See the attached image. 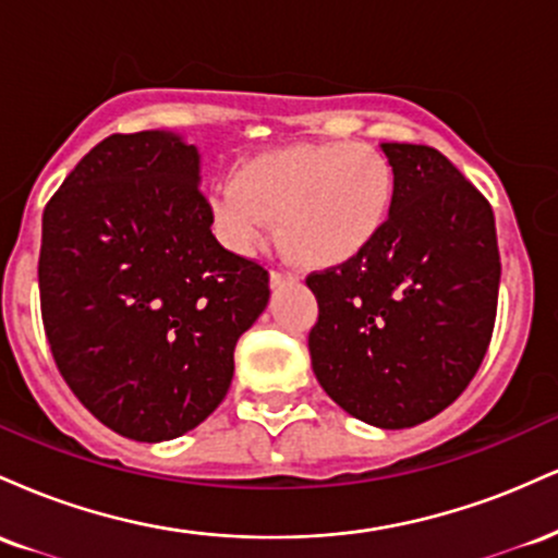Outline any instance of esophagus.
<instances>
[{"label":"esophagus","mask_w":558,"mask_h":558,"mask_svg":"<svg viewBox=\"0 0 558 558\" xmlns=\"http://www.w3.org/2000/svg\"><path fill=\"white\" fill-rule=\"evenodd\" d=\"M293 280H296V275H291V272H286V270H272L270 272V283L275 288L283 286V283H293Z\"/></svg>","instance_id":"34e87169"}]
</instances>
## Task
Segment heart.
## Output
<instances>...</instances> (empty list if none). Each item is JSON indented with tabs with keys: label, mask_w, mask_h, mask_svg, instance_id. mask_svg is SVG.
Returning a JSON list of instances; mask_svg holds the SVG:
<instances>
[{
	"label": "heart",
	"mask_w": 558,
	"mask_h": 558,
	"mask_svg": "<svg viewBox=\"0 0 558 558\" xmlns=\"http://www.w3.org/2000/svg\"><path fill=\"white\" fill-rule=\"evenodd\" d=\"M393 162L356 141L275 149L243 162L213 189L222 239L252 252L278 220L286 254L310 270L362 257L388 228L396 204Z\"/></svg>",
	"instance_id": "heart-1"
}]
</instances>
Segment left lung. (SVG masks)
<instances>
[{
	"mask_svg": "<svg viewBox=\"0 0 558 558\" xmlns=\"http://www.w3.org/2000/svg\"><path fill=\"white\" fill-rule=\"evenodd\" d=\"M393 162L388 228L362 257L306 275L319 315L310 354L319 386L351 417L420 425L470 386L496 325V220L433 146L383 144Z\"/></svg>",
	"mask_w": 558,
	"mask_h": 558,
	"instance_id": "8db88e82",
	"label": "left lung"
}]
</instances>
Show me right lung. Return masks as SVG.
<instances>
[{
    "instance_id": "obj_1",
    "label": "right lung",
    "mask_w": 558,
    "mask_h": 558,
    "mask_svg": "<svg viewBox=\"0 0 558 558\" xmlns=\"http://www.w3.org/2000/svg\"><path fill=\"white\" fill-rule=\"evenodd\" d=\"M198 151L175 133H114L47 202L38 254L54 364L101 425L157 444L226 399L233 349L270 299L257 259L213 235Z\"/></svg>"
}]
</instances>
